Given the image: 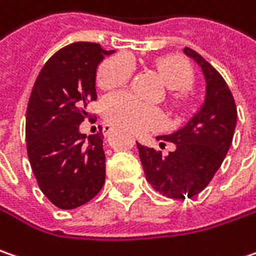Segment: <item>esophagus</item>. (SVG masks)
I'll return each instance as SVG.
<instances>
[{"label":"esophagus","mask_w":256,"mask_h":256,"mask_svg":"<svg viewBox=\"0 0 256 256\" xmlns=\"http://www.w3.org/2000/svg\"><path fill=\"white\" fill-rule=\"evenodd\" d=\"M108 126H109V125H108Z\"/></svg>","instance_id":"1"}]
</instances>
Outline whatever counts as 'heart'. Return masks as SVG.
<instances>
[{"label": "heart", "mask_w": 256, "mask_h": 256, "mask_svg": "<svg viewBox=\"0 0 256 256\" xmlns=\"http://www.w3.org/2000/svg\"><path fill=\"white\" fill-rule=\"evenodd\" d=\"M156 69L164 84L172 90V100L178 102L193 84V72L178 56H164L156 60ZM134 73V62L128 54H115L105 58L98 69V84L102 89H116L126 84ZM104 115L109 122L131 132H142L161 124L157 108L144 105L128 94H115L104 102Z\"/></svg>", "instance_id": "b5f03b06"}]
</instances>
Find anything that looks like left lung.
Returning a JSON list of instances; mask_svg holds the SVG:
<instances>
[{"instance_id": "left-lung-1", "label": "left lung", "mask_w": 256, "mask_h": 256, "mask_svg": "<svg viewBox=\"0 0 256 256\" xmlns=\"http://www.w3.org/2000/svg\"><path fill=\"white\" fill-rule=\"evenodd\" d=\"M183 52L204 74V104L183 128L157 136L176 146L168 156L136 142L147 182L170 198H193L210 183L232 144L238 116L235 99L220 73L198 52L188 47Z\"/></svg>"}]
</instances>
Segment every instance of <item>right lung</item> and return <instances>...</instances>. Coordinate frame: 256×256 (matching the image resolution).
<instances>
[{
    "mask_svg": "<svg viewBox=\"0 0 256 256\" xmlns=\"http://www.w3.org/2000/svg\"><path fill=\"white\" fill-rule=\"evenodd\" d=\"M114 50L78 42L56 52L40 70L26 114L27 154L44 196L58 209H74L105 183L104 134H80L96 100V69Z\"/></svg>",
    "mask_w": 256,
    "mask_h": 256,
    "instance_id": "obj_1",
    "label": "right lung"
}]
</instances>
